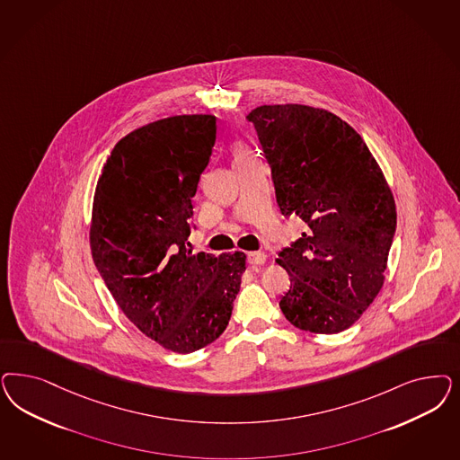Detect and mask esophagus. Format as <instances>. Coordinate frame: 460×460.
Here are the masks:
<instances>
[{
  "instance_id": "34e87169",
  "label": "esophagus",
  "mask_w": 460,
  "mask_h": 460,
  "mask_svg": "<svg viewBox=\"0 0 460 460\" xmlns=\"http://www.w3.org/2000/svg\"><path fill=\"white\" fill-rule=\"evenodd\" d=\"M267 261V255L264 252H249L247 253V262L251 266H262Z\"/></svg>"
}]
</instances>
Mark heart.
I'll return each instance as SVG.
<instances>
[{
    "label": "heart",
    "instance_id": "heart-1",
    "mask_svg": "<svg viewBox=\"0 0 460 460\" xmlns=\"http://www.w3.org/2000/svg\"><path fill=\"white\" fill-rule=\"evenodd\" d=\"M245 155H251L247 148L242 147V146H240V147L235 148V157H245Z\"/></svg>",
    "mask_w": 460,
    "mask_h": 460
}]
</instances>
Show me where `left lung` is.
Instances as JSON below:
<instances>
[{
  "instance_id": "left-lung-1",
  "label": "left lung",
  "mask_w": 460,
  "mask_h": 460,
  "mask_svg": "<svg viewBox=\"0 0 460 460\" xmlns=\"http://www.w3.org/2000/svg\"><path fill=\"white\" fill-rule=\"evenodd\" d=\"M252 121L272 171L282 215L308 230L276 262L291 278L284 316L312 333L354 325L385 284L396 205L385 174L356 130L306 104H264Z\"/></svg>"
}]
</instances>
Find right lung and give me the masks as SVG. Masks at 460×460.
<instances>
[{"instance_id":"add662e5","label":"right lung","mask_w":460,"mask_h":460,"mask_svg":"<svg viewBox=\"0 0 460 460\" xmlns=\"http://www.w3.org/2000/svg\"><path fill=\"white\" fill-rule=\"evenodd\" d=\"M217 138L213 115L157 119L123 137L98 179L89 243L121 312L164 349L217 341L234 310L245 253H193V196Z\"/></svg>"}]
</instances>
